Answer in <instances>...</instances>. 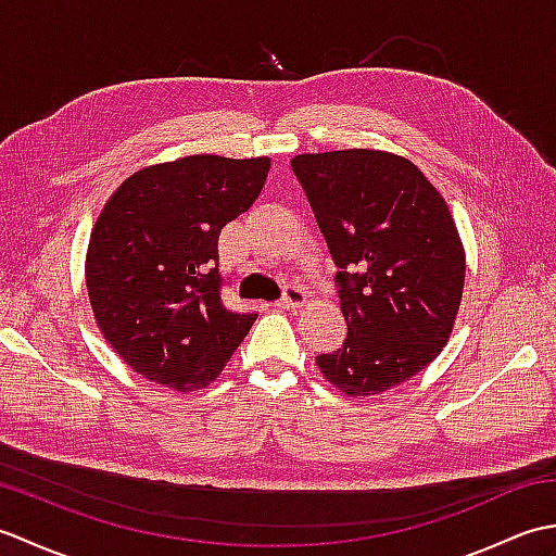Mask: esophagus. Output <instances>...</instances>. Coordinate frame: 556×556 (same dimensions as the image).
Wrapping results in <instances>:
<instances>
[{
    "label": "esophagus",
    "mask_w": 556,
    "mask_h": 556,
    "mask_svg": "<svg viewBox=\"0 0 556 556\" xmlns=\"http://www.w3.org/2000/svg\"><path fill=\"white\" fill-rule=\"evenodd\" d=\"M305 303V291L299 289V287H285V296H281V301L277 305H281V308H301V305Z\"/></svg>",
    "instance_id": "obj_1"
}]
</instances>
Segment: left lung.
<instances>
[{
  "mask_svg": "<svg viewBox=\"0 0 556 556\" xmlns=\"http://www.w3.org/2000/svg\"><path fill=\"white\" fill-rule=\"evenodd\" d=\"M332 253L344 346L315 358L346 396L382 394L446 346L466 253L440 191L392 152L353 148L291 160Z\"/></svg>",
  "mask_w": 556,
  "mask_h": 556,
  "instance_id": "left-lung-1",
  "label": "left lung"
}]
</instances>
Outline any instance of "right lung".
<instances>
[{
	"mask_svg": "<svg viewBox=\"0 0 556 556\" xmlns=\"http://www.w3.org/2000/svg\"><path fill=\"white\" fill-rule=\"evenodd\" d=\"M269 157L191 155L128 176L104 203L86 255L96 323L126 365L176 392L222 372L255 313L222 303L217 241L255 203Z\"/></svg>",
	"mask_w": 556,
	"mask_h": 556,
	"instance_id": "add662e5",
	"label": "right lung"
}]
</instances>
